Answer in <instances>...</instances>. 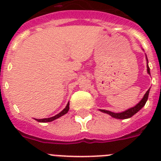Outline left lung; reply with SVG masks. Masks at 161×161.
<instances>
[{
  "instance_id": "left-lung-1",
  "label": "left lung",
  "mask_w": 161,
  "mask_h": 161,
  "mask_svg": "<svg viewBox=\"0 0 161 161\" xmlns=\"http://www.w3.org/2000/svg\"><path fill=\"white\" fill-rule=\"evenodd\" d=\"M147 72L148 74H150V69H149V67L147 65ZM148 94H149V89L146 92V93L143 96V99H142L139 103L136 105V106H134V107L130 108V109H128L127 110L124 112H122V113H114V112L109 111V110H105V109H100L101 111L103 112V113H106L109 114L111 117L115 118V119H129V118L132 117L134 114H136L138 111H139V109H141L144 106V105L147 102V98H148Z\"/></svg>"
}]
</instances>
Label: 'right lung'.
Wrapping results in <instances>:
<instances>
[{"label":"right lung","mask_w":161,"mask_h":161,"mask_svg":"<svg viewBox=\"0 0 161 161\" xmlns=\"http://www.w3.org/2000/svg\"><path fill=\"white\" fill-rule=\"evenodd\" d=\"M68 110H69V102L68 103V105L66 106V107H65L64 109L63 110L60 112V113L58 114H56L55 116H54V117L47 118V119H35V120L38 121V122H40V123H47V122H52V121L55 120V119H58V118L61 117V116H63L64 114H65L68 113Z\"/></svg>","instance_id":"1"}]
</instances>
